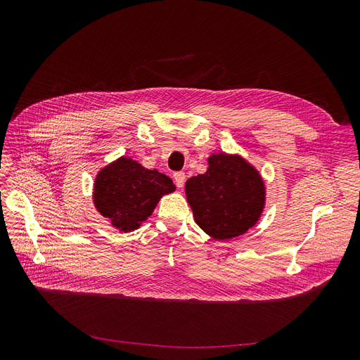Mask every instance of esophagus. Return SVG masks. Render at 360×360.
<instances>
[{
	"label": "esophagus",
	"instance_id": "1",
	"mask_svg": "<svg viewBox=\"0 0 360 360\" xmlns=\"http://www.w3.org/2000/svg\"><path fill=\"white\" fill-rule=\"evenodd\" d=\"M172 177H174V183L177 184V188H183L184 181H186V174L179 171V172H174Z\"/></svg>",
	"mask_w": 360,
	"mask_h": 360
}]
</instances>
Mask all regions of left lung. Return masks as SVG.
<instances>
[{"mask_svg": "<svg viewBox=\"0 0 360 360\" xmlns=\"http://www.w3.org/2000/svg\"><path fill=\"white\" fill-rule=\"evenodd\" d=\"M195 222L216 240L245 234L266 205V186L255 167L240 155L216 153L204 174L186 181Z\"/></svg>", "mask_w": 360, "mask_h": 360, "instance_id": "obj_1", "label": "left lung"}]
</instances>
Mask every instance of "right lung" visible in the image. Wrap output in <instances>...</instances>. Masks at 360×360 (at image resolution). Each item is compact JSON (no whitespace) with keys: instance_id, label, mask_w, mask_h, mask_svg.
Masks as SVG:
<instances>
[{"instance_id":"add662e5","label":"right lung","mask_w":360,"mask_h":360,"mask_svg":"<svg viewBox=\"0 0 360 360\" xmlns=\"http://www.w3.org/2000/svg\"><path fill=\"white\" fill-rule=\"evenodd\" d=\"M176 191L172 180L158 169H147L132 158L122 156L97 172L93 202L96 210L117 230H138L163 195Z\"/></svg>"}]
</instances>
